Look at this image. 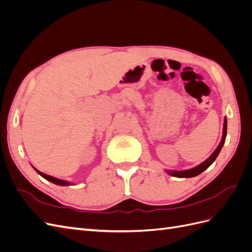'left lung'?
Instances as JSON below:
<instances>
[{"instance_id": "1", "label": "left lung", "mask_w": 252, "mask_h": 252, "mask_svg": "<svg viewBox=\"0 0 252 252\" xmlns=\"http://www.w3.org/2000/svg\"><path fill=\"white\" fill-rule=\"evenodd\" d=\"M226 133H227V119L225 118L224 120V127H223V136H222V141H220V145L217 147V149L213 151V154L206 159L205 162H203L202 164H200L199 166L194 167V168L188 169V170H167V173H169L172 177H177V178H193L199 175L200 173H202L204 170H206L208 167L216 161L217 157L219 156L220 149H222L223 145L225 143V139H226Z\"/></svg>"}]
</instances>
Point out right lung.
<instances>
[{"mask_svg":"<svg viewBox=\"0 0 252 252\" xmlns=\"http://www.w3.org/2000/svg\"><path fill=\"white\" fill-rule=\"evenodd\" d=\"M34 170H35L37 173H39V174L41 175V177H43L44 179H46L47 181L53 183V184H57V185H60V186H69V185H71V183H69V182H66V181H63V180H60V179H57V178L50 177V175L45 174V173L39 171V170L35 169V168H34Z\"/></svg>","mask_w":252,"mask_h":252,"instance_id":"obj_1","label":"right lung"}]
</instances>
